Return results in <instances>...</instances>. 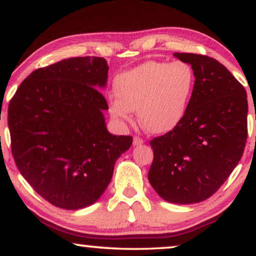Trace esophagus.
Instances as JSON below:
<instances>
[{
	"label": "esophagus",
	"instance_id": "1",
	"mask_svg": "<svg viewBox=\"0 0 256 256\" xmlns=\"http://www.w3.org/2000/svg\"><path fill=\"white\" fill-rule=\"evenodd\" d=\"M144 142H145V140H144L142 138H140V136H136L134 138H133V145H134V146L142 145Z\"/></svg>",
	"mask_w": 256,
	"mask_h": 256
}]
</instances>
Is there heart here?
I'll return each mask as SVG.
<instances>
[{
  "instance_id": "b5f03b06",
  "label": "heart",
  "mask_w": 256,
  "mask_h": 256,
  "mask_svg": "<svg viewBox=\"0 0 256 256\" xmlns=\"http://www.w3.org/2000/svg\"><path fill=\"white\" fill-rule=\"evenodd\" d=\"M195 84V70L186 61H147L116 78L110 114L114 120H130L136 110L147 132H169L184 117Z\"/></svg>"
}]
</instances>
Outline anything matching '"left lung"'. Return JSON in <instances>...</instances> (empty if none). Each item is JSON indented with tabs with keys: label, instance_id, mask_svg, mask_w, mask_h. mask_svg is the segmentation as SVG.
Masks as SVG:
<instances>
[{
	"label": "left lung",
	"instance_id": "obj_1",
	"mask_svg": "<svg viewBox=\"0 0 256 256\" xmlns=\"http://www.w3.org/2000/svg\"><path fill=\"white\" fill-rule=\"evenodd\" d=\"M195 70L196 84L182 120L150 142L148 180L164 200L192 204L220 188L242 156L247 140V94L214 58L174 53Z\"/></svg>",
	"mask_w": 256,
	"mask_h": 256
}]
</instances>
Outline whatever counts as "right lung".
<instances>
[{
    "mask_svg": "<svg viewBox=\"0 0 256 256\" xmlns=\"http://www.w3.org/2000/svg\"><path fill=\"white\" fill-rule=\"evenodd\" d=\"M109 66L98 56L64 59L38 68L9 102L12 152L22 176L56 208L78 210L102 196L131 136L108 132L109 109L97 88Z\"/></svg>",
    "mask_w": 256,
    "mask_h": 256,
    "instance_id": "right-lung-1",
    "label": "right lung"
}]
</instances>
